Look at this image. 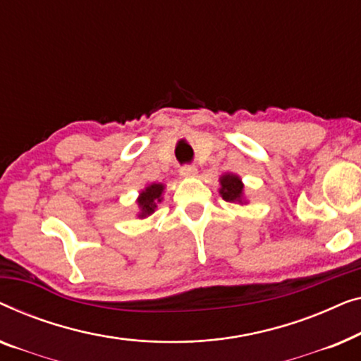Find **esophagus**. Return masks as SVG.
<instances>
[{
    "instance_id": "34e87169",
    "label": "esophagus",
    "mask_w": 361,
    "mask_h": 361,
    "mask_svg": "<svg viewBox=\"0 0 361 361\" xmlns=\"http://www.w3.org/2000/svg\"><path fill=\"white\" fill-rule=\"evenodd\" d=\"M181 176H196L197 169L195 165H183L180 169Z\"/></svg>"
}]
</instances>
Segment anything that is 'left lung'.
Returning <instances> with one entry per match:
<instances>
[{"mask_svg":"<svg viewBox=\"0 0 361 361\" xmlns=\"http://www.w3.org/2000/svg\"><path fill=\"white\" fill-rule=\"evenodd\" d=\"M221 195L222 200L227 202H242V191L243 185L238 176L235 175H224L221 178Z\"/></svg>","mask_w":361,"mask_h":361,"instance_id":"obj_1","label":"left lung"}]
</instances>
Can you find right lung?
<instances>
[{
    "instance_id": "1",
    "label": "right lung",
    "mask_w": 361,
    "mask_h": 361,
    "mask_svg": "<svg viewBox=\"0 0 361 361\" xmlns=\"http://www.w3.org/2000/svg\"><path fill=\"white\" fill-rule=\"evenodd\" d=\"M161 191H164V185H150L149 188H145V191H142V195L139 197V206H140V217H145L152 214L155 211L157 202L161 201Z\"/></svg>"
}]
</instances>
